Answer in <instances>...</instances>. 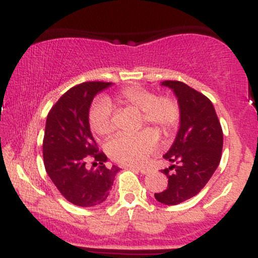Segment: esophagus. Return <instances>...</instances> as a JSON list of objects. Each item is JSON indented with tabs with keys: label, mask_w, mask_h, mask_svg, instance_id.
<instances>
[{
	"label": "esophagus",
	"mask_w": 258,
	"mask_h": 258,
	"mask_svg": "<svg viewBox=\"0 0 258 258\" xmlns=\"http://www.w3.org/2000/svg\"><path fill=\"white\" fill-rule=\"evenodd\" d=\"M127 168H130V170H135L137 171V172H141L142 174H148L150 172L149 168H146V167H135V166H127Z\"/></svg>",
	"instance_id": "esophagus-1"
}]
</instances>
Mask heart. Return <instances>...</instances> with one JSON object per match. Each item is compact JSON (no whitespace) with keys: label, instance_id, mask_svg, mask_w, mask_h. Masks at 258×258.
<instances>
[{"label":"heart","instance_id":"1","mask_svg":"<svg viewBox=\"0 0 258 258\" xmlns=\"http://www.w3.org/2000/svg\"><path fill=\"white\" fill-rule=\"evenodd\" d=\"M131 108L141 111V125L150 123L171 132L179 120V105L170 96L156 97L155 92L141 86H131L121 90L114 98L106 97L92 105L88 121L96 135L108 136L114 131L110 104ZM159 136L154 130H144L135 136L120 135L108 143L106 150L111 159L123 165H141L158 146Z\"/></svg>","mask_w":258,"mask_h":258}]
</instances>
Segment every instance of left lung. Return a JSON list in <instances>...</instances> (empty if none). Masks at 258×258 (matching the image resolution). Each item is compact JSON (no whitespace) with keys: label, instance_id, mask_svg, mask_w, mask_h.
Returning <instances> with one entry per match:
<instances>
[{"label":"left lung","instance_id":"left-lung-1","mask_svg":"<svg viewBox=\"0 0 258 258\" xmlns=\"http://www.w3.org/2000/svg\"><path fill=\"white\" fill-rule=\"evenodd\" d=\"M179 105V128L164 159L171 166L161 170L167 188L154 197L165 205H177L197 195L218 167L223 132L211 100L180 81H162Z\"/></svg>","mask_w":258,"mask_h":258}]
</instances>
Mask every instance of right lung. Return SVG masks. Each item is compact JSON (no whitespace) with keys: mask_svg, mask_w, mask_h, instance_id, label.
<instances>
[{"mask_svg":"<svg viewBox=\"0 0 258 258\" xmlns=\"http://www.w3.org/2000/svg\"><path fill=\"white\" fill-rule=\"evenodd\" d=\"M111 85L92 81L75 86L65 92L47 116L42 147L44 167L60 194L76 206L104 203L120 171L115 165L105 167L108 158L98 152L88 121L92 100ZM90 159L101 166L88 169Z\"/></svg>","mask_w":258,"mask_h":258,"instance_id":"1","label":"right lung"}]
</instances>
